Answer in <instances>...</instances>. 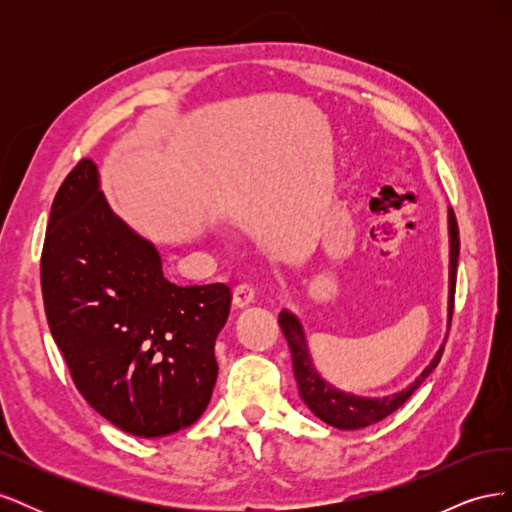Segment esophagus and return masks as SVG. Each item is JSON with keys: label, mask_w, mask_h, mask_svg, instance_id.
<instances>
[{"label": "esophagus", "mask_w": 512, "mask_h": 512, "mask_svg": "<svg viewBox=\"0 0 512 512\" xmlns=\"http://www.w3.org/2000/svg\"><path fill=\"white\" fill-rule=\"evenodd\" d=\"M254 297H256V288L252 284L243 282L235 288V292H232V303H235L237 307H247L254 301Z\"/></svg>", "instance_id": "esophagus-1"}]
</instances>
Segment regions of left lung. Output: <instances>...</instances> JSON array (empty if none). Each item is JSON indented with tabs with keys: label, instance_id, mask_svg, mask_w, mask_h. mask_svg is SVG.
<instances>
[{
	"label": "left lung",
	"instance_id": "8db88e82",
	"mask_svg": "<svg viewBox=\"0 0 512 512\" xmlns=\"http://www.w3.org/2000/svg\"><path fill=\"white\" fill-rule=\"evenodd\" d=\"M448 235H451V280H448V329H451V318H453V307H455V282H457V260H459V228L455 213L448 211ZM280 327L284 331L286 342L290 346L292 354V371L294 378H297L299 384V393L301 399L307 404V408L312 410L320 421H324L331 427L337 429H363L374 425L382 418L393 414L397 408H401L406 401L412 397V393L425 382V378L431 374L433 369L438 367L444 344L442 348L433 356V361L423 369V374L418 376L408 389L399 391L389 397H359V395H350L337 391L335 386L329 382H324L318 371L314 369L312 359H309L307 352V342H305V333L301 322L297 316L290 312H280Z\"/></svg>",
	"mask_w": 512,
	"mask_h": 512
}]
</instances>
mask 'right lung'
I'll return each instance as SVG.
<instances>
[{
  "label": "right lung",
  "mask_w": 512,
  "mask_h": 512,
  "mask_svg": "<svg viewBox=\"0 0 512 512\" xmlns=\"http://www.w3.org/2000/svg\"><path fill=\"white\" fill-rule=\"evenodd\" d=\"M40 280L49 329L91 408L138 438L198 421L232 292L168 282L156 247L108 207L91 160L55 194Z\"/></svg>",
  "instance_id": "right-lung-1"
}]
</instances>
